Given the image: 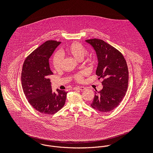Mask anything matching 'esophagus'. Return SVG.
<instances>
[{"instance_id":"34e87169","label":"esophagus","mask_w":153,"mask_h":153,"mask_svg":"<svg viewBox=\"0 0 153 153\" xmlns=\"http://www.w3.org/2000/svg\"><path fill=\"white\" fill-rule=\"evenodd\" d=\"M76 89H78V90H80V91H84V90L86 89V88L84 87V86H78L77 88H76Z\"/></svg>"}]
</instances>
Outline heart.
<instances>
[{
    "instance_id": "b5f03b06",
    "label": "heart",
    "mask_w": 153,
    "mask_h": 153,
    "mask_svg": "<svg viewBox=\"0 0 153 153\" xmlns=\"http://www.w3.org/2000/svg\"><path fill=\"white\" fill-rule=\"evenodd\" d=\"M61 55L66 53L77 60H81L86 53V49L85 46L79 42H73L69 46L64 49H61L59 51ZM91 58L88 57V60L90 61ZM52 63L53 68L55 70L59 71L61 68L62 66V57L59 53H56L52 59ZM85 73L80 72L76 74L74 76L75 79L78 82H81L83 80Z\"/></svg>"
}]
</instances>
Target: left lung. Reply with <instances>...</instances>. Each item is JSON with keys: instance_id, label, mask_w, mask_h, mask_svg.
<instances>
[{"instance_id": "left-lung-1", "label": "left lung", "mask_w": 153, "mask_h": 153, "mask_svg": "<svg viewBox=\"0 0 153 153\" xmlns=\"http://www.w3.org/2000/svg\"><path fill=\"white\" fill-rule=\"evenodd\" d=\"M95 49L98 64L96 74L102 78L103 88L96 92L91 105L102 113L116 108L125 96L128 86L129 71L126 61L117 49L101 39L86 40Z\"/></svg>"}]
</instances>
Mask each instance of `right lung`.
<instances>
[{
    "mask_svg": "<svg viewBox=\"0 0 153 153\" xmlns=\"http://www.w3.org/2000/svg\"><path fill=\"white\" fill-rule=\"evenodd\" d=\"M61 42L48 40L33 51L25 59L21 72L24 94L30 104L39 113L51 115L64 105L67 92H53L49 76L53 74L49 59Z\"/></svg>",
    "mask_w": 153,
    "mask_h": 153,
    "instance_id": "add662e5",
    "label": "right lung"
}]
</instances>
